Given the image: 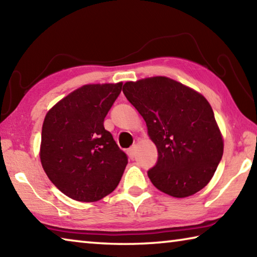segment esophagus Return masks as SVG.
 Returning a JSON list of instances; mask_svg holds the SVG:
<instances>
[{
    "instance_id": "1",
    "label": "esophagus",
    "mask_w": 257,
    "mask_h": 257,
    "mask_svg": "<svg viewBox=\"0 0 257 257\" xmlns=\"http://www.w3.org/2000/svg\"><path fill=\"white\" fill-rule=\"evenodd\" d=\"M127 153H128L130 159H134L135 158V154H136V145H134V146L130 147V149L127 151Z\"/></svg>"
}]
</instances>
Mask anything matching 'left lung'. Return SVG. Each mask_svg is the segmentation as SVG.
I'll use <instances>...</instances> for the list:
<instances>
[{"mask_svg": "<svg viewBox=\"0 0 257 257\" xmlns=\"http://www.w3.org/2000/svg\"><path fill=\"white\" fill-rule=\"evenodd\" d=\"M122 90L158 149V163L147 172L152 184L177 198L203 189L223 154L222 134L207 99L163 76L127 81Z\"/></svg>", "mask_w": 257, "mask_h": 257, "instance_id": "left-lung-1", "label": "left lung"}]
</instances>
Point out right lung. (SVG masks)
<instances>
[{
    "label": "right lung",
    "instance_id": "add662e5",
    "mask_svg": "<svg viewBox=\"0 0 257 257\" xmlns=\"http://www.w3.org/2000/svg\"><path fill=\"white\" fill-rule=\"evenodd\" d=\"M121 89L122 82L84 85L46 113L42 167L56 188L75 201H99L123 175L127 155L103 124Z\"/></svg>",
    "mask_w": 257,
    "mask_h": 257
}]
</instances>
